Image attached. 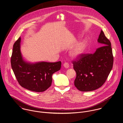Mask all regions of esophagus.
I'll use <instances>...</instances> for the list:
<instances>
[{
  "label": "esophagus",
  "instance_id": "34e87169",
  "mask_svg": "<svg viewBox=\"0 0 123 123\" xmlns=\"http://www.w3.org/2000/svg\"><path fill=\"white\" fill-rule=\"evenodd\" d=\"M63 66L67 68H68L69 67V64H68V63H67V62H65V63H64V64H63Z\"/></svg>",
  "mask_w": 123,
  "mask_h": 123
}]
</instances>
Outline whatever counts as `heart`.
Instances as JSON below:
<instances>
[{
  "label": "heart",
  "mask_w": 123,
  "mask_h": 123,
  "mask_svg": "<svg viewBox=\"0 0 123 123\" xmlns=\"http://www.w3.org/2000/svg\"><path fill=\"white\" fill-rule=\"evenodd\" d=\"M87 44L86 40L79 42L70 52V55L73 58H77L81 56L85 52Z\"/></svg>",
  "instance_id": "1"
}]
</instances>
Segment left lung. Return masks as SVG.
<instances>
[{
    "mask_svg": "<svg viewBox=\"0 0 123 123\" xmlns=\"http://www.w3.org/2000/svg\"><path fill=\"white\" fill-rule=\"evenodd\" d=\"M101 44L93 54H82L72 63L77 76L75 86L82 92H89L101 87L108 78L113 64L110 41L101 30L98 39Z\"/></svg>",
    "mask_w": 123,
    "mask_h": 123,
    "instance_id": "8db88e82",
    "label": "left lung"
}]
</instances>
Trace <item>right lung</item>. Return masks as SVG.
Listing matches in <instances>:
<instances>
[{"mask_svg":"<svg viewBox=\"0 0 123 123\" xmlns=\"http://www.w3.org/2000/svg\"><path fill=\"white\" fill-rule=\"evenodd\" d=\"M20 37L14 43L11 59L12 69L19 84L22 87L36 92H42L52 84V75L61 69L62 62L25 61L21 52Z\"/></svg>","mask_w":123,"mask_h":123,"instance_id":"obj_1","label":"right lung"}]
</instances>
